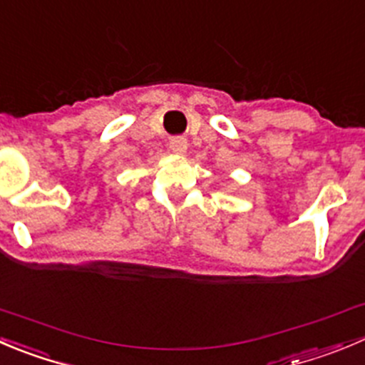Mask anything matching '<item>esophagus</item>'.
<instances>
[{"label":"esophagus","instance_id":"esophagus-1","mask_svg":"<svg viewBox=\"0 0 365 365\" xmlns=\"http://www.w3.org/2000/svg\"><path fill=\"white\" fill-rule=\"evenodd\" d=\"M169 150L175 155H183L187 151V139H183V137H173L171 143H169Z\"/></svg>","mask_w":365,"mask_h":365}]
</instances>
